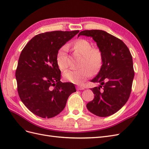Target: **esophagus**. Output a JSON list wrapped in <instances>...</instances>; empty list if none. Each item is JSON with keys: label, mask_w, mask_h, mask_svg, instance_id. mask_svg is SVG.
I'll use <instances>...</instances> for the list:
<instances>
[{"label": "esophagus", "mask_w": 149, "mask_h": 149, "mask_svg": "<svg viewBox=\"0 0 149 149\" xmlns=\"http://www.w3.org/2000/svg\"><path fill=\"white\" fill-rule=\"evenodd\" d=\"M77 89L78 90H83V89H84V87L82 86H78Z\"/></svg>", "instance_id": "obj_1"}]
</instances>
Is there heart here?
Masks as SVG:
<instances>
[{
    "mask_svg": "<svg viewBox=\"0 0 149 149\" xmlns=\"http://www.w3.org/2000/svg\"><path fill=\"white\" fill-rule=\"evenodd\" d=\"M71 47L75 53L83 56L79 63L81 68L68 71L64 73L63 76L68 81L81 84L91 77L93 73L96 74L100 71L104 63L103 53L100 48L93 47L91 42L84 38L74 40L71 43ZM68 50V47L63 45L58 49L56 53V63L63 71H65L69 66Z\"/></svg>",
    "mask_w": 149,
    "mask_h": 149,
    "instance_id": "obj_1",
    "label": "heart"
}]
</instances>
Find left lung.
<instances>
[{
    "mask_svg": "<svg viewBox=\"0 0 149 149\" xmlns=\"http://www.w3.org/2000/svg\"><path fill=\"white\" fill-rule=\"evenodd\" d=\"M80 35L91 37L104 55L101 69L91 81L101 85L91 89L94 98L87 109L97 116H109L121 109L130 95L134 77L131 53L121 40L104 30H83Z\"/></svg>",
    "mask_w": 149,
    "mask_h": 149,
    "instance_id": "8db88e82",
    "label": "left lung"
}]
</instances>
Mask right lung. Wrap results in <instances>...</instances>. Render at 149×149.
Wrapping results in <instances>:
<instances>
[{"label":"right lung","instance_id":"obj_1","mask_svg":"<svg viewBox=\"0 0 149 149\" xmlns=\"http://www.w3.org/2000/svg\"><path fill=\"white\" fill-rule=\"evenodd\" d=\"M53 31L35 35L20 53L15 71L17 91L24 105L43 118H52L64 109L76 91L71 83L60 81L56 55L61 47L79 32Z\"/></svg>","mask_w":149,"mask_h":149}]
</instances>
